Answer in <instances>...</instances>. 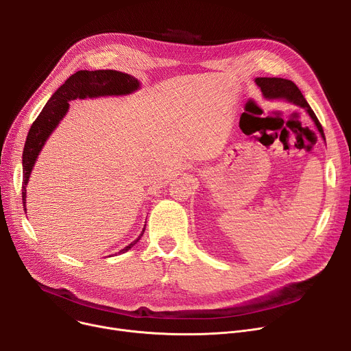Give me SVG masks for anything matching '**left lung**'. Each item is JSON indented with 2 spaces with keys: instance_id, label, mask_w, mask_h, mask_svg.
Wrapping results in <instances>:
<instances>
[{
  "instance_id": "1",
  "label": "left lung",
  "mask_w": 351,
  "mask_h": 351,
  "mask_svg": "<svg viewBox=\"0 0 351 351\" xmlns=\"http://www.w3.org/2000/svg\"><path fill=\"white\" fill-rule=\"evenodd\" d=\"M256 84L261 86V89H262V92H263L266 98L286 99L289 102H293V104H296V105L304 108L308 112V115L311 117V119L315 121L316 126L319 128L322 136L324 138L322 123L319 122L316 114L313 112V109L310 108V105L304 99L303 94H302L296 84L289 81V80H283V78H267V77L266 78H256Z\"/></svg>"
}]
</instances>
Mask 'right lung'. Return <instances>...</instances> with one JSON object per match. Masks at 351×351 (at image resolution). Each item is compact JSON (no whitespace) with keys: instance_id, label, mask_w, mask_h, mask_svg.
Returning <instances> with one entry per match:
<instances>
[{"instance_id":"right-lung-1","label":"right lung","mask_w":351,"mask_h":351,"mask_svg":"<svg viewBox=\"0 0 351 351\" xmlns=\"http://www.w3.org/2000/svg\"><path fill=\"white\" fill-rule=\"evenodd\" d=\"M139 82L128 73L118 72L114 69H99V71H78L71 75L64 85H61L57 92L47 102L41 114L32 122L27 136V142L23 152V204L25 209V185L28 183L29 173L34 168L36 156L53 131L55 126L64 118L69 108V101L75 98H92L101 95H125L131 94L138 89ZM141 236L121 252L131 249Z\"/></svg>"}]
</instances>
